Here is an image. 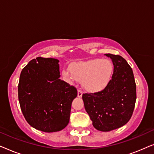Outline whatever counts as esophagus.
I'll return each instance as SVG.
<instances>
[{
    "label": "esophagus",
    "instance_id": "esophagus-1",
    "mask_svg": "<svg viewBox=\"0 0 154 154\" xmlns=\"http://www.w3.org/2000/svg\"><path fill=\"white\" fill-rule=\"evenodd\" d=\"M82 95H83V92H82L81 90L79 89L78 90V97H81Z\"/></svg>",
    "mask_w": 154,
    "mask_h": 154
}]
</instances>
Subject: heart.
I'll use <instances>...</instances> for the list:
<instances>
[{"label": "heart", "mask_w": 154, "mask_h": 154, "mask_svg": "<svg viewBox=\"0 0 154 154\" xmlns=\"http://www.w3.org/2000/svg\"><path fill=\"white\" fill-rule=\"evenodd\" d=\"M113 70V64L110 60L94 59L73 62L70 69L63 70L62 74L68 81H83L84 88L90 92H98L108 85Z\"/></svg>", "instance_id": "heart-1"}]
</instances>
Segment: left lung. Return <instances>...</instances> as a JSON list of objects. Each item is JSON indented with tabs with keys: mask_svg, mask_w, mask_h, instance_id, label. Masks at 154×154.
<instances>
[{
	"mask_svg": "<svg viewBox=\"0 0 154 154\" xmlns=\"http://www.w3.org/2000/svg\"><path fill=\"white\" fill-rule=\"evenodd\" d=\"M113 65V73L102 91L82 96L84 106L97 130L109 132L125 125L136 102V84L132 69L120 55L105 54Z\"/></svg>",
	"mask_w": 154,
	"mask_h": 154,
	"instance_id": "8db88e82",
	"label": "left lung"
}]
</instances>
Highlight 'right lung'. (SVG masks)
Listing matches in <instances>:
<instances>
[{"instance_id": "right-lung-1", "label": "right lung", "mask_w": 154, "mask_h": 154, "mask_svg": "<svg viewBox=\"0 0 154 154\" xmlns=\"http://www.w3.org/2000/svg\"><path fill=\"white\" fill-rule=\"evenodd\" d=\"M60 61L37 57L22 69L18 85L21 110L29 125L45 132L60 131L69 124L77 90L60 79Z\"/></svg>"}]
</instances>
